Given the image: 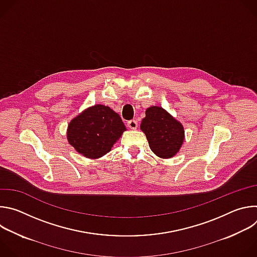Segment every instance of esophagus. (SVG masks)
<instances>
[{
    "instance_id": "1",
    "label": "esophagus",
    "mask_w": 257,
    "mask_h": 257,
    "mask_svg": "<svg viewBox=\"0 0 257 257\" xmlns=\"http://www.w3.org/2000/svg\"><path fill=\"white\" fill-rule=\"evenodd\" d=\"M127 125H128V127H129L130 129H136L137 126H138L136 120H130V121H128V122H127Z\"/></svg>"
}]
</instances>
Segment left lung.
I'll return each instance as SVG.
<instances>
[{
    "instance_id": "8db88e82",
    "label": "left lung",
    "mask_w": 257,
    "mask_h": 257,
    "mask_svg": "<svg viewBox=\"0 0 257 257\" xmlns=\"http://www.w3.org/2000/svg\"><path fill=\"white\" fill-rule=\"evenodd\" d=\"M140 129L153 153L162 159L173 158L184 141L183 125L161 106L154 105L146 109Z\"/></svg>"
}]
</instances>
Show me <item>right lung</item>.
Here are the masks:
<instances>
[{"instance_id": "right-lung-1", "label": "right lung", "mask_w": 257, "mask_h": 257, "mask_svg": "<svg viewBox=\"0 0 257 257\" xmlns=\"http://www.w3.org/2000/svg\"><path fill=\"white\" fill-rule=\"evenodd\" d=\"M124 131L126 127L119 114L106 105L95 104L69 123L67 138L83 157L98 159L112 150Z\"/></svg>"}]
</instances>
